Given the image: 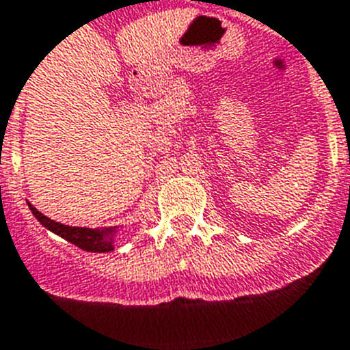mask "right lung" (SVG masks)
Returning a JSON list of instances; mask_svg holds the SVG:
<instances>
[{"label":"right lung","mask_w":350,"mask_h":350,"mask_svg":"<svg viewBox=\"0 0 350 350\" xmlns=\"http://www.w3.org/2000/svg\"><path fill=\"white\" fill-rule=\"evenodd\" d=\"M32 214L36 215V219L48 228L50 232L57 234L62 239H66L68 243L75 244L81 250L86 252H95V254H104V252H111L115 250V237L118 234V226H107V228H82V226H68V224L57 223V221L50 219L46 215H42L33 204L28 203Z\"/></svg>","instance_id":"add662e5"}]
</instances>
